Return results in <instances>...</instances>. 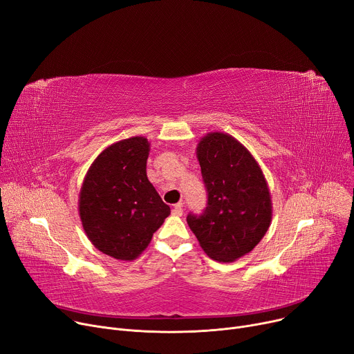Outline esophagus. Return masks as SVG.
Returning <instances> with one entry per match:
<instances>
[{
  "mask_svg": "<svg viewBox=\"0 0 354 354\" xmlns=\"http://www.w3.org/2000/svg\"><path fill=\"white\" fill-rule=\"evenodd\" d=\"M172 214L176 215V216H180V215L183 214V205H182V202H179V203H176V205H174Z\"/></svg>",
  "mask_w": 354,
  "mask_h": 354,
  "instance_id": "34e87169",
  "label": "esophagus"
}]
</instances>
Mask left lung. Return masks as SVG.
I'll use <instances>...</instances> for the list:
<instances>
[{
    "instance_id": "8db88e82",
    "label": "left lung",
    "mask_w": 354,
    "mask_h": 354,
    "mask_svg": "<svg viewBox=\"0 0 354 354\" xmlns=\"http://www.w3.org/2000/svg\"><path fill=\"white\" fill-rule=\"evenodd\" d=\"M196 158L208 207L201 216L188 215V225L208 257L236 261L258 245L271 225L268 183L248 149L228 133L201 138Z\"/></svg>"
}]
</instances>
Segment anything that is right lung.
Segmentation results:
<instances>
[{"label":"right lung","mask_w":354,"mask_h":354,"mask_svg":"<svg viewBox=\"0 0 354 354\" xmlns=\"http://www.w3.org/2000/svg\"><path fill=\"white\" fill-rule=\"evenodd\" d=\"M151 143L133 136L107 146L88 167L79 194L83 230L103 254L133 261L169 216L146 175Z\"/></svg>","instance_id":"right-lung-1"}]
</instances>
